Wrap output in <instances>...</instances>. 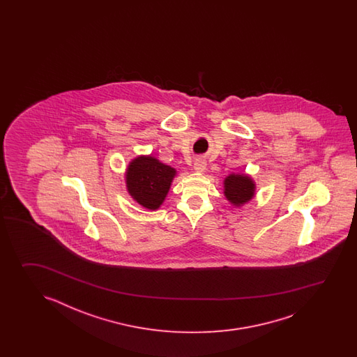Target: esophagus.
Masks as SVG:
<instances>
[{
    "label": "esophagus",
    "mask_w": 357,
    "mask_h": 357,
    "mask_svg": "<svg viewBox=\"0 0 357 357\" xmlns=\"http://www.w3.org/2000/svg\"><path fill=\"white\" fill-rule=\"evenodd\" d=\"M205 167H206V162H205L204 158H197V160H195V163H194V169H195V172L202 174V172H204Z\"/></svg>",
    "instance_id": "34e87169"
}]
</instances>
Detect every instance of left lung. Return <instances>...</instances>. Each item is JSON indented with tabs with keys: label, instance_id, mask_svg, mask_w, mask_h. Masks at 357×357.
<instances>
[{
	"label": "left lung",
	"instance_id": "1",
	"mask_svg": "<svg viewBox=\"0 0 357 357\" xmlns=\"http://www.w3.org/2000/svg\"><path fill=\"white\" fill-rule=\"evenodd\" d=\"M223 192L228 202L235 206H243L255 197L257 185L251 176L246 174H231L223 181Z\"/></svg>",
	"mask_w": 357,
	"mask_h": 357
}]
</instances>
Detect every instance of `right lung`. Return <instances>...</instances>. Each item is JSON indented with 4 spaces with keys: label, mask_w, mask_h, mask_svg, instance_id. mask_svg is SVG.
<instances>
[{
    "label": "right lung",
    "mask_w": 357,
    "mask_h": 357,
    "mask_svg": "<svg viewBox=\"0 0 357 357\" xmlns=\"http://www.w3.org/2000/svg\"><path fill=\"white\" fill-rule=\"evenodd\" d=\"M176 174L175 168L153 155H139L130 162L126 169V189L137 204L155 211L163 204Z\"/></svg>",
    "instance_id": "right-lung-1"
}]
</instances>
